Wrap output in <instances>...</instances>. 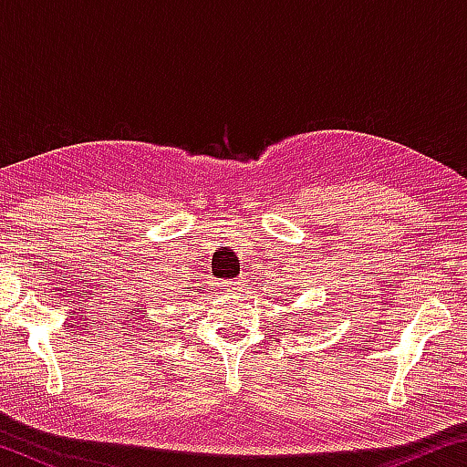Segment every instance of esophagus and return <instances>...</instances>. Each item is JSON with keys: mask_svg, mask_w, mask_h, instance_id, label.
Returning a JSON list of instances; mask_svg holds the SVG:
<instances>
[{"mask_svg": "<svg viewBox=\"0 0 467 467\" xmlns=\"http://www.w3.org/2000/svg\"><path fill=\"white\" fill-rule=\"evenodd\" d=\"M239 288H243L241 280H234V282H224V290H226V292H234V290H239Z\"/></svg>", "mask_w": 467, "mask_h": 467, "instance_id": "obj_1", "label": "esophagus"}]
</instances>
